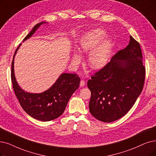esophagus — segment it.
I'll list each match as a JSON object with an SVG mask.
<instances>
[{
    "label": "esophagus",
    "instance_id": "34e87169",
    "mask_svg": "<svg viewBox=\"0 0 156 156\" xmlns=\"http://www.w3.org/2000/svg\"><path fill=\"white\" fill-rule=\"evenodd\" d=\"M85 85V81L84 80H80V87H83Z\"/></svg>",
    "mask_w": 156,
    "mask_h": 156
}]
</instances>
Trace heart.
<instances>
[{
  "instance_id": "1",
  "label": "heart",
  "mask_w": 156,
  "mask_h": 156,
  "mask_svg": "<svg viewBox=\"0 0 156 156\" xmlns=\"http://www.w3.org/2000/svg\"><path fill=\"white\" fill-rule=\"evenodd\" d=\"M104 31L97 29L85 33L79 41L78 51L80 53L89 52L87 63L93 69H98L107 63L108 52L111 46V41L104 39ZM81 57L78 52H74L72 63L77 65L80 63Z\"/></svg>"
}]
</instances>
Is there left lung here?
<instances>
[{
  "instance_id": "1",
  "label": "left lung",
  "mask_w": 156,
  "mask_h": 156,
  "mask_svg": "<svg viewBox=\"0 0 156 156\" xmlns=\"http://www.w3.org/2000/svg\"><path fill=\"white\" fill-rule=\"evenodd\" d=\"M140 43L130 36L129 45L118 51L88 81L89 108L96 119L111 122L132 108L141 94L145 77Z\"/></svg>"
}]
</instances>
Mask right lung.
Wrapping results in <instances>:
<instances>
[{"label":"right lung","mask_w":156,"mask_h":156,"mask_svg":"<svg viewBox=\"0 0 156 156\" xmlns=\"http://www.w3.org/2000/svg\"><path fill=\"white\" fill-rule=\"evenodd\" d=\"M44 23L36 24L23 41L30 38ZM21 45L20 43L16 48L11 63V77L15 95L22 109L31 117L43 122L54 120L63 113L70 98L78 89L80 79L76 74L63 73L51 88L45 91L40 93L25 91L18 85L14 72L15 56Z\"/></svg>","instance_id":"1"}]
</instances>
